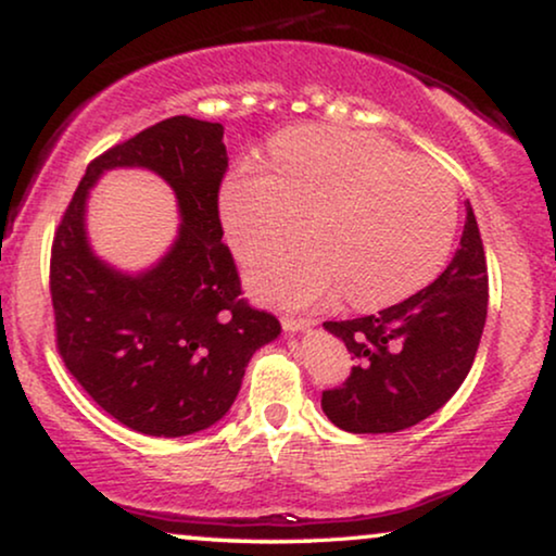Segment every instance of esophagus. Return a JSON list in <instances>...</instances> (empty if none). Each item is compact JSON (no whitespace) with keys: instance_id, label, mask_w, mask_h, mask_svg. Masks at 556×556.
<instances>
[{"instance_id":"obj_1","label":"esophagus","mask_w":556,"mask_h":556,"mask_svg":"<svg viewBox=\"0 0 556 556\" xmlns=\"http://www.w3.org/2000/svg\"><path fill=\"white\" fill-rule=\"evenodd\" d=\"M280 324H283V329L288 333H301V331H308L314 321L311 318H295V316H283L280 318Z\"/></svg>"}]
</instances>
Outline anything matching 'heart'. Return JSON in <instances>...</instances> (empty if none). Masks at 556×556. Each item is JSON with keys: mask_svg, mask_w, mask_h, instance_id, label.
<instances>
[{"mask_svg": "<svg viewBox=\"0 0 556 556\" xmlns=\"http://www.w3.org/2000/svg\"><path fill=\"white\" fill-rule=\"evenodd\" d=\"M270 172L242 164L219 192V219L248 265L257 299L303 308L344 286L356 306H379L435 276L451 250L458 200L435 162L405 156L379 136L295 128L276 141Z\"/></svg>", "mask_w": 556, "mask_h": 556, "instance_id": "1", "label": "heart"}]
</instances>
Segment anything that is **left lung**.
<instances>
[{
    "instance_id": "8db88e82",
    "label": "left lung",
    "mask_w": 556,
    "mask_h": 556,
    "mask_svg": "<svg viewBox=\"0 0 556 556\" xmlns=\"http://www.w3.org/2000/svg\"><path fill=\"white\" fill-rule=\"evenodd\" d=\"M489 311V273L473 207L453 261L407 301L352 321H326L356 359L321 407L346 432H400L438 413L473 367Z\"/></svg>"
}]
</instances>
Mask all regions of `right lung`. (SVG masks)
<instances>
[{
    "label": "right lung",
    "mask_w": 556,
    "mask_h": 556,
    "mask_svg": "<svg viewBox=\"0 0 556 556\" xmlns=\"http://www.w3.org/2000/svg\"><path fill=\"white\" fill-rule=\"evenodd\" d=\"M223 124L174 116L88 164L52 240L50 293L65 367L121 425L181 438L223 420L248 362L280 324L240 299L217 212L227 169ZM111 168L154 170L178 197L170 250L126 274L101 262L85 230L87 197Z\"/></svg>",
    "instance_id": "1"
}]
</instances>
